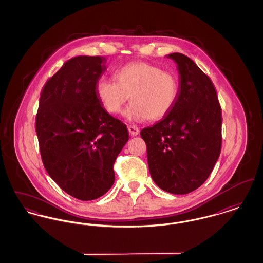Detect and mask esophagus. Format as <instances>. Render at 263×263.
I'll list each match as a JSON object with an SVG mask.
<instances>
[{"mask_svg": "<svg viewBox=\"0 0 263 263\" xmlns=\"http://www.w3.org/2000/svg\"><path fill=\"white\" fill-rule=\"evenodd\" d=\"M128 131L131 134V136H137L139 132H140L139 128L135 125H128Z\"/></svg>", "mask_w": 263, "mask_h": 263, "instance_id": "34e87169", "label": "esophagus"}]
</instances>
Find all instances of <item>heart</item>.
I'll return each instance as SVG.
<instances>
[{
	"mask_svg": "<svg viewBox=\"0 0 263 263\" xmlns=\"http://www.w3.org/2000/svg\"><path fill=\"white\" fill-rule=\"evenodd\" d=\"M113 79L98 81V98L111 114L121 112L130 98L125 110L129 120H160L173 109L178 98L177 77L151 63H128L115 71Z\"/></svg>",
	"mask_w": 263,
	"mask_h": 263,
	"instance_id": "obj_1",
	"label": "heart"
}]
</instances>
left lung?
Masks as SVG:
<instances>
[{
  "mask_svg": "<svg viewBox=\"0 0 263 263\" xmlns=\"http://www.w3.org/2000/svg\"><path fill=\"white\" fill-rule=\"evenodd\" d=\"M179 92L175 106L161 121L144 128L151 176L173 194L200 187L212 173L222 146V111L210 78L189 57L172 53Z\"/></svg>",
  "mask_w": 263,
  "mask_h": 263,
  "instance_id": "8db88e82",
  "label": "left lung"
}]
</instances>
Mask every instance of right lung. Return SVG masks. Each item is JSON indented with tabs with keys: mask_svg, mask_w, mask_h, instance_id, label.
Listing matches in <instances>:
<instances>
[{
	"mask_svg": "<svg viewBox=\"0 0 263 263\" xmlns=\"http://www.w3.org/2000/svg\"><path fill=\"white\" fill-rule=\"evenodd\" d=\"M101 56L68 60L42 89L35 129L51 178L79 200L97 199L113 185V164L129 133L101 105L96 86L105 70Z\"/></svg>",
	"mask_w": 263,
	"mask_h": 263,
	"instance_id": "1",
	"label": "right lung"
}]
</instances>
